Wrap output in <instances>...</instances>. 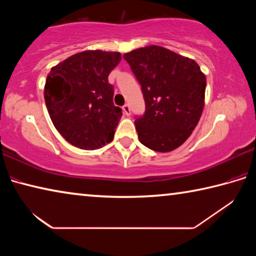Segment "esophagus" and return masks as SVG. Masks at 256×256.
<instances>
[{
  "label": "esophagus",
  "mask_w": 256,
  "mask_h": 256,
  "mask_svg": "<svg viewBox=\"0 0 256 256\" xmlns=\"http://www.w3.org/2000/svg\"><path fill=\"white\" fill-rule=\"evenodd\" d=\"M123 112H124V114L126 115V116L131 115V107H130L128 104H125V105L123 106Z\"/></svg>",
  "instance_id": "34e87169"
}]
</instances>
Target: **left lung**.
I'll list each match as a JSON object with an SVG mask.
<instances>
[{
    "mask_svg": "<svg viewBox=\"0 0 256 256\" xmlns=\"http://www.w3.org/2000/svg\"><path fill=\"white\" fill-rule=\"evenodd\" d=\"M141 86L146 112L136 118L138 140L168 152L188 140L204 107L206 79L196 60L151 45L124 54Z\"/></svg>",
    "mask_w": 256,
    "mask_h": 256,
    "instance_id": "1",
    "label": "left lung"
}]
</instances>
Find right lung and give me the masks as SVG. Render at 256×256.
I'll use <instances>...</instances> for the list:
<instances>
[{
	"label": "right lung",
	"instance_id": "right-lung-1",
	"mask_svg": "<svg viewBox=\"0 0 256 256\" xmlns=\"http://www.w3.org/2000/svg\"><path fill=\"white\" fill-rule=\"evenodd\" d=\"M120 58L118 52L84 50L52 68L47 76V110L72 146L94 150L112 141L122 110L112 102L108 76Z\"/></svg>",
	"mask_w": 256,
	"mask_h": 256
}]
</instances>
